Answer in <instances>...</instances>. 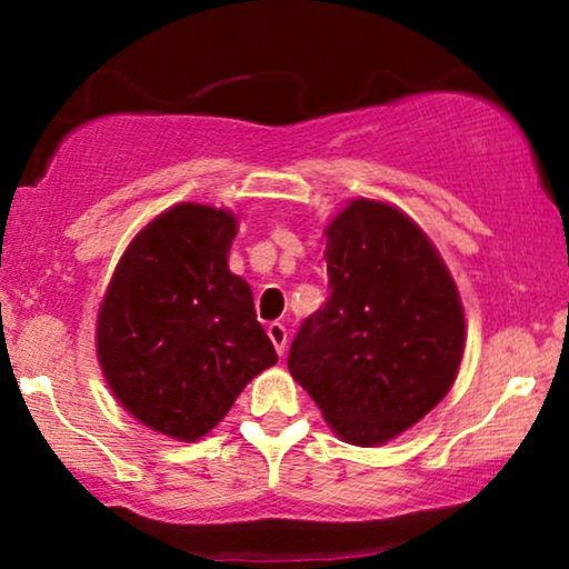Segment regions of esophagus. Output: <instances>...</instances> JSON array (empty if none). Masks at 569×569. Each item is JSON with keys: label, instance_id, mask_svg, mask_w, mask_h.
Masks as SVG:
<instances>
[{"label": "esophagus", "instance_id": "1", "mask_svg": "<svg viewBox=\"0 0 569 569\" xmlns=\"http://www.w3.org/2000/svg\"><path fill=\"white\" fill-rule=\"evenodd\" d=\"M267 333L271 339V345H274L277 355H284V347H287V329L282 323H269L267 326Z\"/></svg>", "mask_w": 569, "mask_h": 569}]
</instances>
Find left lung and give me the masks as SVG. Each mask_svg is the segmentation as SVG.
Listing matches in <instances>:
<instances>
[{"label":"left lung","instance_id":"8db88e82","mask_svg":"<svg viewBox=\"0 0 569 569\" xmlns=\"http://www.w3.org/2000/svg\"><path fill=\"white\" fill-rule=\"evenodd\" d=\"M331 298L287 357L339 440L383 446L446 399L466 349L450 271L399 207L352 199L326 224Z\"/></svg>","mask_w":569,"mask_h":569}]
</instances>
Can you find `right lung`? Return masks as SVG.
<instances>
[{
  "label": "right lung",
  "mask_w": 569,
  "mask_h": 569,
  "mask_svg": "<svg viewBox=\"0 0 569 569\" xmlns=\"http://www.w3.org/2000/svg\"><path fill=\"white\" fill-rule=\"evenodd\" d=\"M230 209L181 201L137 232L98 310L96 352L108 388L137 422L193 442L277 362L253 292L232 274Z\"/></svg>",
  "instance_id": "add662e5"
}]
</instances>
